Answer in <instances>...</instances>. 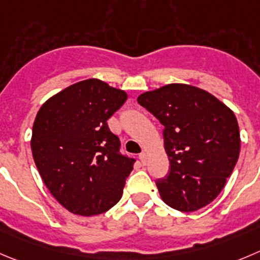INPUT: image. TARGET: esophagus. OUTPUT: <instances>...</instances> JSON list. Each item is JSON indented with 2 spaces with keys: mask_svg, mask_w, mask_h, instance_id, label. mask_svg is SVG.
Segmentation results:
<instances>
[{
  "mask_svg": "<svg viewBox=\"0 0 260 260\" xmlns=\"http://www.w3.org/2000/svg\"><path fill=\"white\" fill-rule=\"evenodd\" d=\"M139 159L142 160L143 165H145V163H147V153H145V152L140 153V154H139Z\"/></svg>",
  "mask_w": 260,
  "mask_h": 260,
  "instance_id": "1",
  "label": "esophagus"
}]
</instances>
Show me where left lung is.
Returning <instances> with one entry per match:
<instances>
[{
	"instance_id": "left-lung-1",
	"label": "left lung",
	"mask_w": 260,
	"mask_h": 260,
	"mask_svg": "<svg viewBox=\"0 0 260 260\" xmlns=\"http://www.w3.org/2000/svg\"><path fill=\"white\" fill-rule=\"evenodd\" d=\"M165 126L170 171L155 181L163 202L194 212L213 202L239 159L236 116L208 91L186 84H169L138 97Z\"/></svg>"
}]
</instances>
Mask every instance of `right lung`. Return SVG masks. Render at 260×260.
<instances>
[{
  "instance_id": "right-lung-1",
  "label": "right lung",
  "mask_w": 260,
  "mask_h": 260,
  "mask_svg": "<svg viewBox=\"0 0 260 260\" xmlns=\"http://www.w3.org/2000/svg\"><path fill=\"white\" fill-rule=\"evenodd\" d=\"M126 100L123 90L88 79L49 98L37 113L34 162L49 192L71 213H105L121 199L135 159L121 154L107 120Z\"/></svg>"
}]
</instances>
